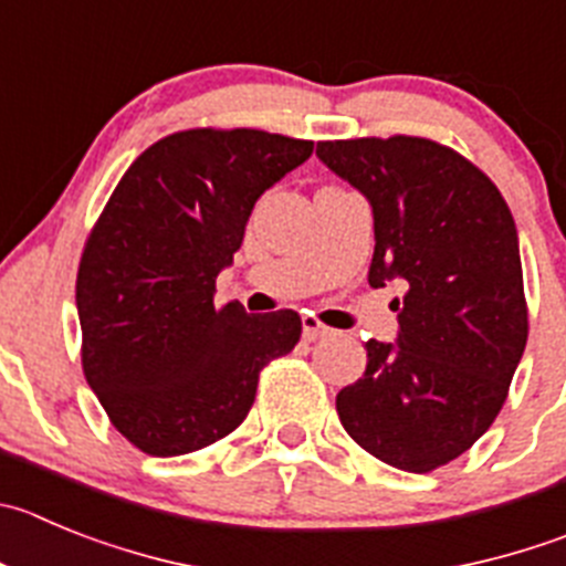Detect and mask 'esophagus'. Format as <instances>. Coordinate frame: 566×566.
<instances>
[{"mask_svg": "<svg viewBox=\"0 0 566 566\" xmlns=\"http://www.w3.org/2000/svg\"><path fill=\"white\" fill-rule=\"evenodd\" d=\"M301 329H304V340H321V337L329 335V326L321 324L315 315H304L301 318Z\"/></svg>", "mask_w": 566, "mask_h": 566, "instance_id": "34e87169", "label": "esophagus"}]
</instances>
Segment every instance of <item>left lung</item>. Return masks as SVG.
I'll list each match as a JSON object with an SVG mask.
<instances>
[{"mask_svg":"<svg viewBox=\"0 0 566 566\" xmlns=\"http://www.w3.org/2000/svg\"><path fill=\"white\" fill-rule=\"evenodd\" d=\"M315 153L371 203L368 284L405 282L396 343H366V374L337 394V416L388 467L432 472L497 419L525 352L514 218L483 170L432 139L363 136Z\"/></svg>","mask_w":566,"mask_h":566,"instance_id":"left-lung-1","label":"left lung"}]
</instances>
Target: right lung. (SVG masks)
Wrapping results in <instances>:
<instances>
[{"mask_svg":"<svg viewBox=\"0 0 566 566\" xmlns=\"http://www.w3.org/2000/svg\"><path fill=\"white\" fill-rule=\"evenodd\" d=\"M313 156V142L256 128H189L147 147L83 245V374L136 450L187 455L234 432L259 371L293 352V310L214 304L259 195Z\"/></svg>","mask_w":566,"mask_h":566,"instance_id":"1","label":"right lung"}]
</instances>
